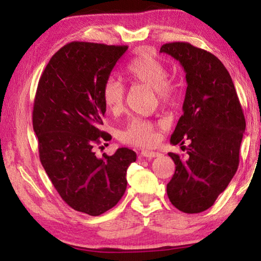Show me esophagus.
Returning <instances> with one entry per match:
<instances>
[{"label":"esophagus","mask_w":261,"mask_h":261,"mask_svg":"<svg viewBox=\"0 0 261 261\" xmlns=\"http://www.w3.org/2000/svg\"><path fill=\"white\" fill-rule=\"evenodd\" d=\"M140 154H141V156H144L146 159H153V158L160 155L158 152H152V151H141Z\"/></svg>","instance_id":"obj_1"}]
</instances>
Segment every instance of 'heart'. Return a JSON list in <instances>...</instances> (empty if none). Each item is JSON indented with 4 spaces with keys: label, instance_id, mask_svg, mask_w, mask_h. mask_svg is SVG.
Listing matches in <instances>:
<instances>
[{
    "label": "heart",
    "instance_id": "heart-1",
    "mask_svg": "<svg viewBox=\"0 0 261 261\" xmlns=\"http://www.w3.org/2000/svg\"><path fill=\"white\" fill-rule=\"evenodd\" d=\"M126 72L132 81L151 87L159 101L163 105L174 102L178 95V85L173 79L167 78L168 71L163 62L151 53L144 51L135 57L126 67ZM105 105L113 113H120L125 99V88L121 81L108 78L102 90ZM155 125L152 122L131 118L120 132V139L135 146H151L155 140Z\"/></svg>",
    "mask_w": 261,
    "mask_h": 261
}]
</instances>
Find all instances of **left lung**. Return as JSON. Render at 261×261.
<instances>
[{
    "instance_id": "8db88e82",
    "label": "left lung",
    "mask_w": 261,
    "mask_h": 261,
    "mask_svg": "<svg viewBox=\"0 0 261 261\" xmlns=\"http://www.w3.org/2000/svg\"><path fill=\"white\" fill-rule=\"evenodd\" d=\"M160 53L179 62L188 84L183 115L170 138L173 145L189 140L188 158L168 153L176 170L167 194L177 210L200 213L214 204L236 174L244 114L230 74L218 57L188 42L166 43Z\"/></svg>"
}]
</instances>
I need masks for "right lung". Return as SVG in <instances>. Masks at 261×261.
Segmentation results:
<instances>
[{
  "instance_id": "1",
  "label": "right lung",
  "mask_w": 261,
  "mask_h": 261,
  "mask_svg": "<svg viewBox=\"0 0 261 261\" xmlns=\"http://www.w3.org/2000/svg\"><path fill=\"white\" fill-rule=\"evenodd\" d=\"M127 46L73 41L57 50L40 77L33 106L39 156L62 199L82 213L98 216L120 201L126 170L136 153L95 155L109 135L100 130L106 113L103 85Z\"/></svg>"
}]
</instances>
